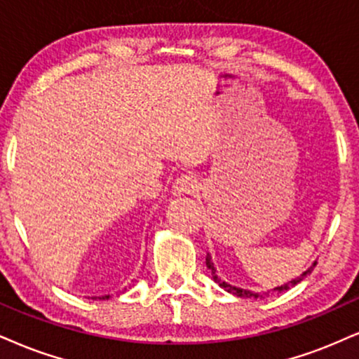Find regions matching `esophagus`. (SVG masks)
<instances>
[{
	"instance_id": "1",
	"label": "esophagus",
	"mask_w": 359,
	"mask_h": 359,
	"mask_svg": "<svg viewBox=\"0 0 359 359\" xmlns=\"http://www.w3.org/2000/svg\"><path fill=\"white\" fill-rule=\"evenodd\" d=\"M175 193L176 194H193L200 189V181L194 175H183L175 181Z\"/></svg>"
}]
</instances>
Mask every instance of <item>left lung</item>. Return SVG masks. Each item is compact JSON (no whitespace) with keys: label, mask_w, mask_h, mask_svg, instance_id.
Returning <instances> with one entry per match:
<instances>
[{"label":"left lung","mask_w":359,"mask_h":359,"mask_svg":"<svg viewBox=\"0 0 359 359\" xmlns=\"http://www.w3.org/2000/svg\"><path fill=\"white\" fill-rule=\"evenodd\" d=\"M206 266H208V269H211V274H213V280L216 281V283H219V286L221 287H224V290L228 291V293H233V294H236V296H240V298H259V293H255V291H250V290H241V287H236V286H231V285H228L226 281H221L218 276H216V269H215V266H213V261H211V256L208 255L206 256ZM313 266H316V263L313 264ZM313 266L309 268V269H306V271H304L302 276H298L296 278V280H293V281H290V283H286V285H283V286H278V287H274L273 291H278V293H281V291H286V290H290V287H293V286H296L298 285L299 281H303L304 278H306V274H309L313 271Z\"/></svg>","instance_id":"left-lung-1"}]
</instances>
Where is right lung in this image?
<instances>
[{
  "mask_svg": "<svg viewBox=\"0 0 359 359\" xmlns=\"http://www.w3.org/2000/svg\"><path fill=\"white\" fill-rule=\"evenodd\" d=\"M125 290H126V287H125ZM106 298H109V296H103V298H101V299H106Z\"/></svg>",
  "mask_w": 359,
  "mask_h": 359,
  "instance_id": "1",
  "label": "right lung"
}]
</instances>
